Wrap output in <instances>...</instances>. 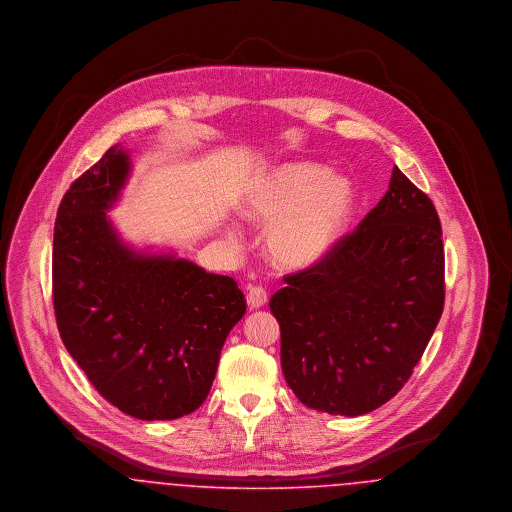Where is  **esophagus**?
<instances>
[{
    "mask_svg": "<svg viewBox=\"0 0 512 512\" xmlns=\"http://www.w3.org/2000/svg\"><path fill=\"white\" fill-rule=\"evenodd\" d=\"M245 299H247V305L251 309H261L267 303V290L261 288V286H247Z\"/></svg>",
    "mask_w": 512,
    "mask_h": 512,
    "instance_id": "obj_1",
    "label": "esophagus"
}]
</instances>
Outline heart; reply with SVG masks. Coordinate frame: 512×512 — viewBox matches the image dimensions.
Listing matches in <instances>:
<instances>
[{"label": "heart", "mask_w": 512, "mask_h": 512, "mask_svg": "<svg viewBox=\"0 0 512 512\" xmlns=\"http://www.w3.org/2000/svg\"><path fill=\"white\" fill-rule=\"evenodd\" d=\"M353 205L355 192L347 178L313 163H288L253 188L242 215L270 224L267 255L274 267L307 270L338 244Z\"/></svg>", "instance_id": "1"}]
</instances>
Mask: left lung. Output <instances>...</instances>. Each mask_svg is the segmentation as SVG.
<instances>
[{
    "instance_id": "obj_1",
    "label": "left lung",
    "mask_w": 512,
    "mask_h": 512,
    "mask_svg": "<svg viewBox=\"0 0 512 512\" xmlns=\"http://www.w3.org/2000/svg\"><path fill=\"white\" fill-rule=\"evenodd\" d=\"M432 199L393 167L390 190L315 267L270 297L282 372L295 397L328 414L370 413L401 390L445 301Z\"/></svg>"
}]
</instances>
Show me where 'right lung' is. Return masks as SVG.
Wrapping results in <instances>:
<instances>
[{
  "instance_id": "obj_1",
  "label": "right lung",
  "mask_w": 512,
  "mask_h": 512,
  "mask_svg": "<svg viewBox=\"0 0 512 512\" xmlns=\"http://www.w3.org/2000/svg\"><path fill=\"white\" fill-rule=\"evenodd\" d=\"M130 167L119 144L109 147L61 199L55 320L103 399L140 420H174L207 399L224 340L244 317V293L230 276L122 242L107 211Z\"/></svg>"
}]
</instances>
